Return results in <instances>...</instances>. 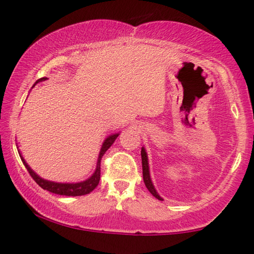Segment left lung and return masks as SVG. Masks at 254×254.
Here are the masks:
<instances>
[{
	"mask_svg": "<svg viewBox=\"0 0 254 254\" xmlns=\"http://www.w3.org/2000/svg\"><path fill=\"white\" fill-rule=\"evenodd\" d=\"M141 159H142V173H143V182L145 184V187L148 190L156 197L159 200H163L162 197L158 194L156 188L153 186V183L151 180V176H150V168H149V160H148V153L145 151L144 147L141 148Z\"/></svg>",
	"mask_w": 254,
	"mask_h": 254,
	"instance_id": "1",
	"label": "left lung"
}]
</instances>
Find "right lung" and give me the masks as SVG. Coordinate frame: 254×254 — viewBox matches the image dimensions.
Instances as JSON below:
<instances>
[{
	"instance_id": "right-lung-1",
	"label": "right lung",
	"mask_w": 254,
	"mask_h": 254,
	"mask_svg": "<svg viewBox=\"0 0 254 254\" xmlns=\"http://www.w3.org/2000/svg\"><path fill=\"white\" fill-rule=\"evenodd\" d=\"M47 79V77H44V78L38 79L36 83L33 84L32 88L36 86L38 83H41V81H45ZM120 135L119 133H113V134H110L105 137V140L103 141L102 147L100 150V153H98V158H97V162H96V168L95 171H94L93 175L91 177L83 180V182L79 183H57V182H51V180H47L45 178H41L39 175L37 173H34V170L31 169L27 161L24 160V158L22 157V154L19 151L20 158L22 160L23 165L27 170L29 171V174L31 177L34 179L39 186L45 189V190H48L50 192H54V194L57 195H64V196H81V195H87L89 192L93 191L94 189L96 188V186L100 183V178H101V159L103 157L107 150L110 149V147L112 144L114 143V141L117 140V137ZM18 148V147H16Z\"/></svg>"
}]
</instances>
